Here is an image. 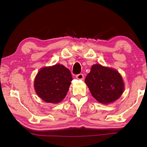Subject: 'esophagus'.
Listing matches in <instances>:
<instances>
[{"mask_svg": "<svg viewBox=\"0 0 147 147\" xmlns=\"http://www.w3.org/2000/svg\"><path fill=\"white\" fill-rule=\"evenodd\" d=\"M76 78H77L78 80H84V75L82 74H78V75L76 76Z\"/></svg>", "mask_w": 147, "mask_h": 147, "instance_id": "34e87169", "label": "esophagus"}]
</instances>
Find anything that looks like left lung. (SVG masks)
<instances>
[{
    "mask_svg": "<svg viewBox=\"0 0 147 147\" xmlns=\"http://www.w3.org/2000/svg\"><path fill=\"white\" fill-rule=\"evenodd\" d=\"M85 82L92 96L103 104L116 101L124 90L123 80L118 71L100 64L92 66Z\"/></svg>",
    "mask_w": 147,
    "mask_h": 147,
    "instance_id": "left-lung-1",
    "label": "left lung"
}]
</instances>
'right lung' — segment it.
Here are the masks:
<instances>
[{"label": "right lung", "mask_w": 147, "mask_h": 147, "mask_svg": "<svg viewBox=\"0 0 147 147\" xmlns=\"http://www.w3.org/2000/svg\"><path fill=\"white\" fill-rule=\"evenodd\" d=\"M72 80L71 72L61 64L44 67L39 70L34 81L39 97L45 102L57 104L65 98Z\"/></svg>", "instance_id": "1"}]
</instances>
